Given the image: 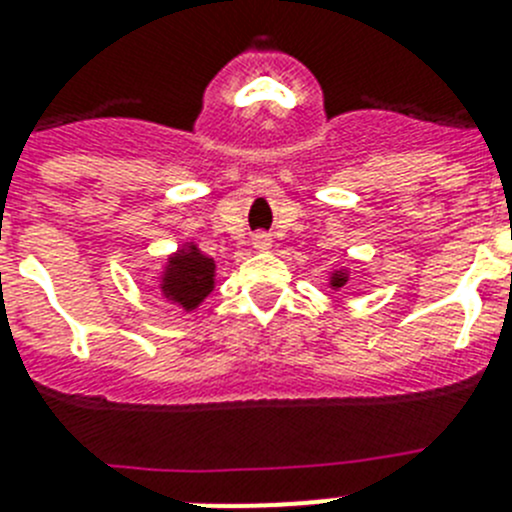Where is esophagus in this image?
I'll list each match as a JSON object with an SVG mask.
<instances>
[{
    "instance_id": "34e87169",
    "label": "esophagus",
    "mask_w": 512,
    "mask_h": 512,
    "mask_svg": "<svg viewBox=\"0 0 512 512\" xmlns=\"http://www.w3.org/2000/svg\"><path fill=\"white\" fill-rule=\"evenodd\" d=\"M253 248H256V251H269L271 238L266 236V233H256V236H253Z\"/></svg>"
}]
</instances>
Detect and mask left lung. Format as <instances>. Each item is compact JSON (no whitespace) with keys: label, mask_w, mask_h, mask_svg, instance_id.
Segmentation results:
<instances>
[{"label":"left lung","mask_w":512,"mask_h":512,"mask_svg":"<svg viewBox=\"0 0 512 512\" xmlns=\"http://www.w3.org/2000/svg\"><path fill=\"white\" fill-rule=\"evenodd\" d=\"M349 276H352V266H349V264L334 266V269L326 274V286H329L332 291H339L344 284H347Z\"/></svg>","instance_id":"obj_1"}]
</instances>
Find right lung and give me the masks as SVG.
Masks as SVG:
<instances>
[{"mask_svg": "<svg viewBox=\"0 0 512 512\" xmlns=\"http://www.w3.org/2000/svg\"><path fill=\"white\" fill-rule=\"evenodd\" d=\"M216 276V259L206 256L193 238H186L173 253L165 256L163 266L148 276V284L170 306L183 314H193L213 294Z\"/></svg>", "mask_w": 512, "mask_h": 512, "instance_id": "1", "label": "right lung"}]
</instances>
